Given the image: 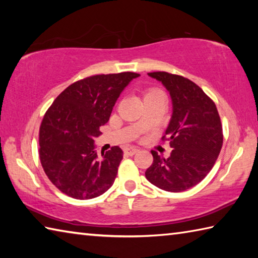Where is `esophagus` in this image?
I'll return each mask as SVG.
<instances>
[{"label":"esophagus","mask_w":258,"mask_h":258,"mask_svg":"<svg viewBox=\"0 0 258 258\" xmlns=\"http://www.w3.org/2000/svg\"><path fill=\"white\" fill-rule=\"evenodd\" d=\"M138 151H139V149H138V148H135V147H130V148H126V149L124 150L125 155H127V156H133V155L137 154Z\"/></svg>","instance_id":"obj_1"}]
</instances>
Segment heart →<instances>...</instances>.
<instances>
[{"label":"heart","instance_id":"obj_1","mask_svg":"<svg viewBox=\"0 0 258 258\" xmlns=\"http://www.w3.org/2000/svg\"><path fill=\"white\" fill-rule=\"evenodd\" d=\"M158 94H163V93H161V91H159V90L151 89V90H148V91H147L146 94H145V98L154 97V95H158Z\"/></svg>","mask_w":258,"mask_h":258}]
</instances>
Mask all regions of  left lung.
<instances>
[{"mask_svg": "<svg viewBox=\"0 0 258 258\" xmlns=\"http://www.w3.org/2000/svg\"><path fill=\"white\" fill-rule=\"evenodd\" d=\"M161 82L172 99V117L163 139L173 148L167 159L151 151L154 163L146 177L161 190L181 192L197 185L211 172L223 145L215 103L187 78L165 72L148 73Z\"/></svg>", "mask_w": 258, "mask_h": 258, "instance_id": "left-lung-1", "label": "left lung"}]
</instances>
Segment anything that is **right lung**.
<instances>
[{
	"instance_id": "right-lung-1",
	"label": "right lung",
	"mask_w": 258,
	"mask_h": 258,
	"mask_svg": "<svg viewBox=\"0 0 258 258\" xmlns=\"http://www.w3.org/2000/svg\"><path fill=\"white\" fill-rule=\"evenodd\" d=\"M137 73L95 75L75 82L47 109L40 127V159L49 180L75 199H92L113 184L123 150L99 158L94 139Z\"/></svg>"
}]
</instances>
